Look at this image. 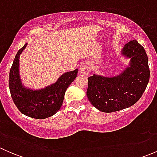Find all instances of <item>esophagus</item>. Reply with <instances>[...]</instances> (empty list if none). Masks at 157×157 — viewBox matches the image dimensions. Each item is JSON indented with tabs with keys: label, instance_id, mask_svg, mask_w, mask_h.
<instances>
[{
	"label": "esophagus",
	"instance_id": "34e87169",
	"mask_svg": "<svg viewBox=\"0 0 157 157\" xmlns=\"http://www.w3.org/2000/svg\"><path fill=\"white\" fill-rule=\"evenodd\" d=\"M90 71H91V67L87 62L83 63L80 67V73L83 75H89L90 74Z\"/></svg>",
	"mask_w": 157,
	"mask_h": 157
}]
</instances>
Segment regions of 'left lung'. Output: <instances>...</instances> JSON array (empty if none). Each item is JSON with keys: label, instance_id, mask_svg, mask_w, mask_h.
<instances>
[{"label": "left lung", "instance_id": "8db88e82", "mask_svg": "<svg viewBox=\"0 0 157 157\" xmlns=\"http://www.w3.org/2000/svg\"><path fill=\"white\" fill-rule=\"evenodd\" d=\"M131 58L130 66L115 77L93 74L88 77L86 91L92 105L103 112H114L135 104L150 80L148 58L144 48L136 40L128 42L121 51Z\"/></svg>", "mask_w": 157, "mask_h": 157}]
</instances>
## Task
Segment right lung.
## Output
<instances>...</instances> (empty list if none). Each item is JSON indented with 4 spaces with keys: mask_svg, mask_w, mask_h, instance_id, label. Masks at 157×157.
<instances>
[{
    "mask_svg": "<svg viewBox=\"0 0 157 157\" xmlns=\"http://www.w3.org/2000/svg\"><path fill=\"white\" fill-rule=\"evenodd\" d=\"M27 44L17 52L9 75L11 97L17 109L26 116L44 119L55 115L63 103L66 90L77 77L78 70L64 73L57 82L39 90L27 89L22 85L19 74V58Z\"/></svg>",
    "mask_w": 157,
    "mask_h": 157,
    "instance_id": "right-lung-1",
    "label": "right lung"
}]
</instances>
